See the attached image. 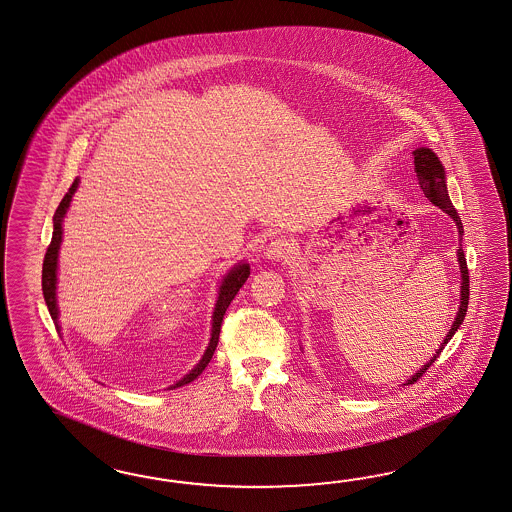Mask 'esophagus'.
I'll list each match as a JSON object with an SVG mask.
<instances>
[{"mask_svg": "<svg viewBox=\"0 0 512 512\" xmlns=\"http://www.w3.org/2000/svg\"><path fill=\"white\" fill-rule=\"evenodd\" d=\"M291 252H293V243L289 241L288 237L284 236L276 237L271 241V245L267 247V256L271 260H276V262L288 258Z\"/></svg>", "mask_w": 512, "mask_h": 512, "instance_id": "obj_1", "label": "esophagus"}]
</instances>
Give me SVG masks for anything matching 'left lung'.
Listing matches in <instances>:
<instances>
[{
  "label": "left lung",
  "mask_w": 512,
  "mask_h": 512,
  "mask_svg": "<svg viewBox=\"0 0 512 512\" xmlns=\"http://www.w3.org/2000/svg\"><path fill=\"white\" fill-rule=\"evenodd\" d=\"M412 156H414V172H416V176H418L421 191L425 193V197L433 202L434 206H438L440 210L446 211L447 215H451V219L457 223L460 241H462L464 228H462V223H460L459 213H457L455 206L451 204V200L447 197L446 172H444V167H442L440 159L436 158V154H434L431 148H418V150L412 152ZM459 263L460 273H462V286H460V308L457 319H455L451 330L447 332L446 340L440 345V349L436 351V354H434L433 358H431L425 366L421 367L420 371H418L412 379L407 380V384L418 382V380L423 377V373H425L429 367L433 366L434 360L442 354L444 347L447 345V341L453 338V334L457 332V328L462 325V321H464V317H466L468 301H470V273H468V265H466V256H464L462 245L459 247Z\"/></svg>",
  "instance_id": "8db88e82"
}]
</instances>
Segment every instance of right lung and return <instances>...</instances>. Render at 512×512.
Listing matches in <instances>:
<instances>
[{
  "mask_svg": "<svg viewBox=\"0 0 512 512\" xmlns=\"http://www.w3.org/2000/svg\"><path fill=\"white\" fill-rule=\"evenodd\" d=\"M79 180L76 178L74 184L70 185L68 193H66L61 204L57 206L55 215H53V236L48 250H46V256H44V263H42V293H44V301L48 304V310L52 315L55 325H57V302H55V284H57V254H59V247H61V237H63V217H65L66 210L70 206V200L72 195L76 193L78 189ZM250 275L249 263H241L236 265L228 275L224 276L223 286H221V293H219V299L215 304V312H213V327H211V340L206 353L202 356V360L198 362L197 367L185 375L184 379L178 380L171 388H180L184 384H189L191 380L197 379L198 375L204 371V367L210 364L211 356L217 349V343H219V334H221V325H223V317L226 314V308L230 306V302L234 301V297L237 295L239 288L247 282V278ZM169 388V390H171Z\"/></svg>",
  "mask_w": 512,
  "mask_h": 512,
  "instance_id": "obj_1",
  "label": "right lung"
}]
</instances>
